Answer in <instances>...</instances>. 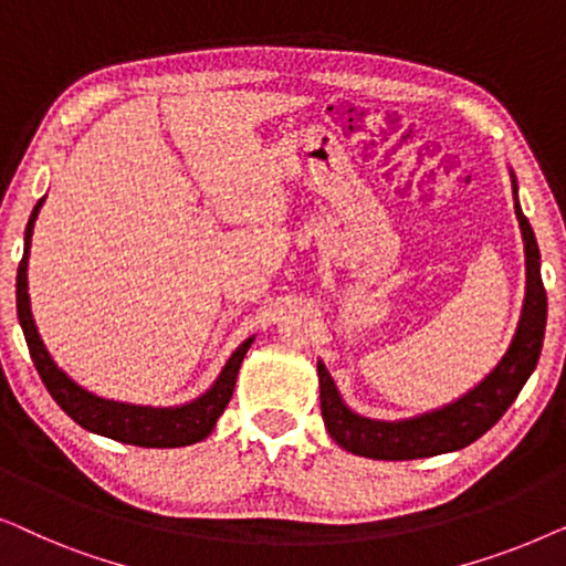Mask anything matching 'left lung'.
I'll use <instances>...</instances> for the list:
<instances>
[{"mask_svg": "<svg viewBox=\"0 0 566 566\" xmlns=\"http://www.w3.org/2000/svg\"><path fill=\"white\" fill-rule=\"evenodd\" d=\"M510 177H513L515 216L521 223L525 250V298L521 319H517L515 335L510 339L505 355L474 389L461 394L451 405L405 417V420H370V417L353 412L339 397L337 384L329 376L327 366L316 360L324 428L345 451L376 461H412L461 451L476 438H482L507 412V407L521 394L523 384L528 381L538 363L541 347H544L546 291L544 281H541L536 234H533L531 223L517 203V180L513 169H510Z\"/></svg>", "mask_w": 566, "mask_h": 566, "instance_id": "obj_1", "label": "left lung"}]
</instances>
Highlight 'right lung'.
Here are the masks:
<instances>
[{
	"mask_svg": "<svg viewBox=\"0 0 566 566\" xmlns=\"http://www.w3.org/2000/svg\"><path fill=\"white\" fill-rule=\"evenodd\" d=\"M41 198L30 213L28 227H25V250H22V260L18 268V319L25 335L30 358H33L38 376L43 378L45 389L56 405L72 417L76 424H82L84 430L97 432V436L120 440L128 446H142V448H182L192 446L198 440L211 436L223 409H227L231 394H234L237 374L242 366L247 350L254 343V335L247 337L242 345L231 353L227 366L221 368V374L211 384V389L200 394L198 399L185 401V405L175 407H144V405H128V401H113L103 399L97 394H92L69 378L56 366V360L51 358V353L45 350L41 335H38L33 312H30V293H28V260H30V237H33V227L38 213L43 206Z\"/></svg>",
	"mask_w": 566,
	"mask_h": 566,
	"instance_id": "obj_1",
	"label": "right lung"
}]
</instances>
